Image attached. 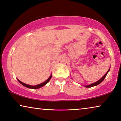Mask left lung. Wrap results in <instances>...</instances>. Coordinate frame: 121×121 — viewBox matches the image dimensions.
Returning a JSON list of instances; mask_svg holds the SVG:
<instances>
[{
	"label": "left lung",
	"instance_id": "8db88e82",
	"mask_svg": "<svg viewBox=\"0 0 121 121\" xmlns=\"http://www.w3.org/2000/svg\"><path fill=\"white\" fill-rule=\"evenodd\" d=\"M110 71V69H108V72H107L106 73V74H105V75L103 77L101 78V79H100V80H99L98 81H97V82H95V83H92V84L89 85V86H86V88H91V87H92V86H97V85L99 84L100 83H101L102 82H103V81H104V79L106 77L107 74H108V71Z\"/></svg>",
	"mask_w": 121,
	"mask_h": 121
}]
</instances>
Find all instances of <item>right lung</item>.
<instances>
[{"label":"right lung","mask_w":121,"mask_h":121,"mask_svg":"<svg viewBox=\"0 0 121 121\" xmlns=\"http://www.w3.org/2000/svg\"><path fill=\"white\" fill-rule=\"evenodd\" d=\"M52 76L50 75V77H49V78H48V79L47 80H46V81H45V82H44L43 83H41V84H38V85H37V86H30V85H28V84H25V83H24L22 82L21 81H20V80H18V79H17V80H18V81L19 82H20V83H21V84L22 85H23V86H26V87L28 88H31V89H38V88H41V87H42V86H45V85L46 84H47V83H48L49 82V81H50V79H51V78H52Z\"/></svg>","instance_id":"obj_1"}]
</instances>
